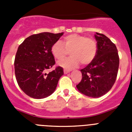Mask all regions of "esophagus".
I'll return each mask as SVG.
<instances>
[{"instance_id": "1", "label": "esophagus", "mask_w": 132, "mask_h": 132, "mask_svg": "<svg viewBox=\"0 0 132 132\" xmlns=\"http://www.w3.org/2000/svg\"><path fill=\"white\" fill-rule=\"evenodd\" d=\"M64 73H65V74H67V73H69L70 72V71L69 70H67V69H64Z\"/></svg>"}]
</instances>
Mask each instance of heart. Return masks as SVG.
<instances>
[{"label":"heart","mask_w":132,"mask_h":132,"mask_svg":"<svg viewBox=\"0 0 132 132\" xmlns=\"http://www.w3.org/2000/svg\"><path fill=\"white\" fill-rule=\"evenodd\" d=\"M51 52L55 59L60 60L65 57L70 52L71 57L58 64L63 68L71 69L81 63L87 65L94 59L96 53V42L87 36L71 34L65 37L63 43L57 41L53 44Z\"/></svg>","instance_id":"heart-1"}]
</instances>
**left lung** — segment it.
<instances>
[{
    "label": "left lung",
    "instance_id": "1",
    "mask_svg": "<svg viewBox=\"0 0 132 132\" xmlns=\"http://www.w3.org/2000/svg\"><path fill=\"white\" fill-rule=\"evenodd\" d=\"M96 54L87 67L80 70L82 80L77 85L79 91L86 96L98 98L111 89L117 77L119 56L116 46L102 34L96 32Z\"/></svg>",
    "mask_w": 132,
    "mask_h": 132
}]
</instances>
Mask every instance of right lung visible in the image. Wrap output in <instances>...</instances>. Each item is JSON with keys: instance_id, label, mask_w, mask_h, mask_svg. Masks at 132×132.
<instances>
[{"instance_id": "add662e5", "label": "right lung", "mask_w": 132, "mask_h": 132, "mask_svg": "<svg viewBox=\"0 0 132 132\" xmlns=\"http://www.w3.org/2000/svg\"><path fill=\"white\" fill-rule=\"evenodd\" d=\"M63 32H42L29 36L18 47L14 59L16 79L20 88L31 98L47 97L55 91L63 75L62 67L46 73L55 63L51 48Z\"/></svg>"}]
</instances>
